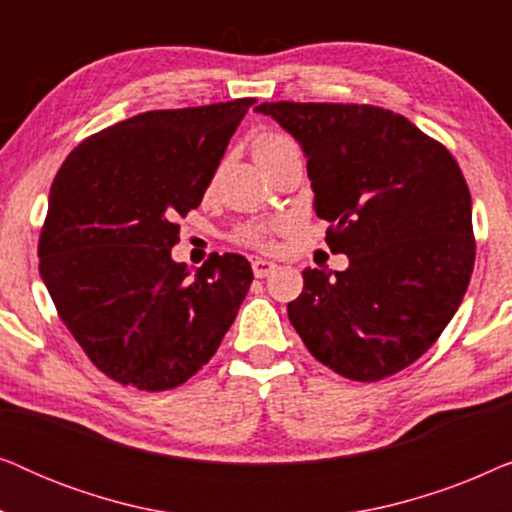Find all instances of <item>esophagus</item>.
<instances>
[{"instance_id":"obj_1","label":"esophagus","mask_w":512,"mask_h":512,"mask_svg":"<svg viewBox=\"0 0 512 512\" xmlns=\"http://www.w3.org/2000/svg\"><path fill=\"white\" fill-rule=\"evenodd\" d=\"M251 270H254V275L258 279H263V277L272 275V272L277 270V265L272 261H265V258H256V261H251Z\"/></svg>"}]
</instances>
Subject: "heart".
Listing matches in <instances>:
<instances>
[{"label": "heart", "mask_w": 512, "mask_h": 512, "mask_svg": "<svg viewBox=\"0 0 512 512\" xmlns=\"http://www.w3.org/2000/svg\"><path fill=\"white\" fill-rule=\"evenodd\" d=\"M251 149H254V158L258 160V165L265 167L275 158L282 156V153L296 149V144H293L286 135H282V132H261V135L254 137ZM272 233H275V226H272V223H263V221L247 223V226H242L235 233V242L244 244V247L270 249Z\"/></svg>", "instance_id": "obj_1"}]
</instances>
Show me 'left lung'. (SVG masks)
Masks as SVG:
<instances>
[{
    "instance_id": "8db88e82",
    "label": "left lung",
    "mask_w": 512,
    "mask_h": 512,
    "mask_svg": "<svg viewBox=\"0 0 512 512\" xmlns=\"http://www.w3.org/2000/svg\"><path fill=\"white\" fill-rule=\"evenodd\" d=\"M307 156L314 212L345 272L307 268L289 319L314 359L377 382L415 363L461 305L475 263L457 160L408 118L370 104L263 102Z\"/></svg>"
}]
</instances>
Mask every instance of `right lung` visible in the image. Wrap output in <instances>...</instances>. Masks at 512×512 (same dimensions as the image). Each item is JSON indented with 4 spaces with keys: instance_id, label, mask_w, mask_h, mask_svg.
Returning <instances> with one entry per match:
<instances>
[{
    "instance_id": "right-lung-1",
    "label": "right lung",
    "mask_w": 512,
    "mask_h": 512,
    "mask_svg": "<svg viewBox=\"0 0 512 512\" xmlns=\"http://www.w3.org/2000/svg\"><path fill=\"white\" fill-rule=\"evenodd\" d=\"M254 102L144 111L83 139L55 174L39 272L69 333L111 380L179 387L235 321L254 279L247 258L212 254L191 277L170 251L177 219L202 202Z\"/></svg>"
}]
</instances>
